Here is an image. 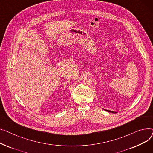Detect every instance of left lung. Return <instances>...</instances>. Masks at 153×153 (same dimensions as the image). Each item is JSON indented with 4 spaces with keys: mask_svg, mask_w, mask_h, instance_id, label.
<instances>
[{
    "mask_svg": "<svg viewBox=\"0 0 153 153\" xmlns=\"http://www.w3.org/2000/svg\"><path fill=\"white\" fill-rule=\"evenodd\" d=\"M105 111H108V112H111V113H117V112H115V111H110V110H105Z\"/></svg>",
    "mask_w": 153,
    "mask_h": 153,
    "instance_id": "obj_1",
    "label": "left lung"
}]
</instances>
